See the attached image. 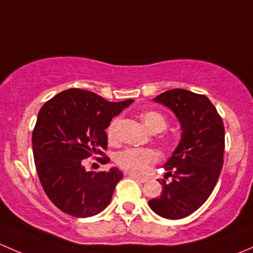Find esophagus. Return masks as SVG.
Segmentation results:
<instances>
[{
	"mask_svg": "<svg viewBox=\"0 0 253 253\" xmlns=\"http://www.w3.org/2000/svg\"><path fill=\"white\" fill-rule=\"evenodd\" d=\"M129 176H131L132 178H133V180H136V181H138V182H145V181L148 180L147 177H141V176H138V175H136V174H132V172H129L128 174Z\"/></svg>",
	"mask_w": 253,
	"mask_h": 253,
	"instance_id": "34e87169",
	"label": "esophagus"
}]
</instances>
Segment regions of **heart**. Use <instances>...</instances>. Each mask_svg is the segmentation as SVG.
Masks as SVG:
<instances>
[{"instance_id": "heart-1", "label": "heart", "mask_w": 253, "mask_h": 253, "mask_svg": "<svg viewBox=\"0 0 253 253\" xmlns=\"http://www.w3.org/2000/svg\"><path fill=\"white\" fill-rule=\"evenodd\" d=\"M142 121L148 131L152 133H160L168 126V120L162 112L155 110H148L142 114ZM119 125V119H114L106 128V134L109 139H114L116 136V128ZM159 155L153 149H134L128 148L120 152L116 157V163L126 171L136 175L147 174L150 168L157 164Z\"/></svg>"}]
</instances>
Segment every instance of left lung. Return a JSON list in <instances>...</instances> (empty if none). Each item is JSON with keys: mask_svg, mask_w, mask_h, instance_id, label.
<instances>
[{"mask_svg": "<svg viewBox=\"0 0 253 253\" xmlns=\"http://www.w3.org/2000/svg\"><path fill=\"white\" fill-rule=\"evenodd\" d=\"M175 114L181 126V138L164 164L163 191L148 202L150 209L167 219H182L208 200L216 185L225 147L224 124L206 95L185 89H171L155 96Z\"/></svg>", "mask_w": 253, "mask_h": 253, "instance_id": "1", "label": "left lung"}]
</instances>
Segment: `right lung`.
Returning a JSON list of instances; mask_svg holds the SVG:
<instances>
[{
  "instance_id": "1",
  "label": "right lung",
  "mask_w": 253,
  "mask_h": 253,
  "mask_svg": "<svg viewBox=\"0 0 253 253\" xmlns=\"http://www.w3.org/2000/svg\"><path fill=\"white\" fill-rule=\"evenodd\" d=\"M133 103L108 101L83 89H67L46 101L38 114L33 131L35 168L42 188L60 211L77 218L96 215L111 202L122 174L86 171L82 162L93 154H104L112 117ZM109 158L99 159L101 164Z\"/></svg>"
}]
</instances>
